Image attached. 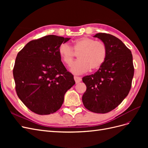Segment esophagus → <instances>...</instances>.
<instances>
[{
	"label": "esophagus",
	"mask_w": 148,
	"mask_h": 148,
	"mask_svg": "<svg viewBox=\"0 0 148 148\" xmlns=\"http://www.w3.org/2000/svg\"><path fill=\"white\" fill-rule=\"evenodd\" d=\"M74 79L76 83H78L82 82V78L79 77H74Z\"/></svg>",
	"instance_id": "obj_1"
}]
</instances>
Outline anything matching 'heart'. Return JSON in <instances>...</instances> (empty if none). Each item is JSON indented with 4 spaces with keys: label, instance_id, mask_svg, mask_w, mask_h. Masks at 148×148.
I'll use <instances>...</instances> for the list:
<instances>
[{
    "label": "heart",
    "instance_id": "b5f03b06",
    "mask_svg": "<svg viewBox=\"0 0 148 148\" xmlns=\"http://www.w3.org/2000/svg\"><path fill=\"white\" fill-rule=\"evenodd\" d=\"M79 53L78 60L71 66L73 74L81 75L91 69L97 70L104 64L107 56V47L104 42L88 37L76 39L73 47L67 43H62L59 47V53L65 64L71 65L74 59L75 53Z\"/></svg>",
    "mask_w": 148,
    "mask_h": 148
}]
</instances>
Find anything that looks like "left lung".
<instances>
[{
  "label": "left lung",
  "mask_w": 148,
  "mask_h": 148,
  "mask_svg": "<svg viewBox=\"0 0 148 148\" xmlns=\"http://www.w3.org/2000/svg\"><path fill=\"white\" fill-rule=\"evenodd\" d=\"M105 44L106 60L96 72L83 78L86 91L82 97L84 107L92 112L106 114L116 108L126 97L134 75L132 52L113 35L94 36Z\"/></svg>",
  "instance_id": "8db88e82"
}]
</instances>
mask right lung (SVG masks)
I'll list each match as a JSON object with an SVG mask.
<instances>
[{
    "mask_svg": "<svg viewBox=\"0 0 148 148\" xmlns=\"http://www.w3.org/2000/svg\"><path fill=\"white\" fill-rule=\"evenodd\" d=\"M70 38L48 35L33 40L18 53L13 70L18 96L33 112L59 110L66 92L75 84L61 61L59 47Z\"/></svg>",
    "mask_w": 148,
    "mask_h": 148,
    "instance_id": "add662e5",
    "label": "right lung"
}]
</instances>
